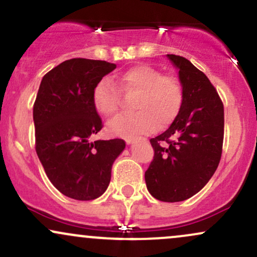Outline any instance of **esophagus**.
I'll return each instance as SVG.
<instances>
[{
    "instance_id": "34e87169",
    "label": "esophagus",
    "mask_w": 257,
    "mask_h": 257,
    "mask_svg": "<svg viewBox=\"0 0 257 257\" xmlns=\"http://www.w3.org/2000/svg\"><path fill=\"white\" fill-rule=\"evenodd\" d=\"M137 137H128V138H125V143L126 144H133L134 143L135 140H137Z\"/></svg>"
}]
</instances>
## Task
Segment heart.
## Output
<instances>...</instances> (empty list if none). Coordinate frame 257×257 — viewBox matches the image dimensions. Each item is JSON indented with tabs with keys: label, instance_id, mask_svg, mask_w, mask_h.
Here are the masks:
<instances>
[{
	"label": "heart",
	"instance_id": "b5f03b06",
	"mask_svg": "<svg viewBox=\"0 0 257 257\" xmlns=\"http://www.w3.org/2000/svg\"><path fill=\"white\" fill-rule=\"evenodd\" d=\"M133 100L134 113L122 114L108 122L112 135L131 137L151 133L170 125L181 111L184 88L176 77L163 75L150 65H137L118 76L114 82L104 78L94 88L91 102L98 113L112 117L119 111L123 95Z\"/></svg>",
	"mask_w": 257,
	"mask_h": 257
}]
</instances>
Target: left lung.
<instances>
[{
    "label": "left lung",
    "instance_id": "obj_1",
    "mask_svg": "<svg viewBox=\"0 0 257 257\" xmlns=\"http://www.w3.org/2000/svg\"><path fill=\"white\" fill-rule=\"evenodd\" d=\"M168 58L179 69L184 104L163 134L150 140L152 162L145 172L149 192L162 202H181L194 196L214 175L223 144V104L209 78L190 60Z\"/></svg>",
    "mask_w": 257,
    "mask_h": 257
}]
</instances>
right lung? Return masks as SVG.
Segmentation results:
<instances>
[{
  "mask_svg": "<svg viewBox=\"0 0 257 257\" xmlns=\"http://www.w3.org/2000/svg\"><path fill=\"white\" fill-rule=\"evenodd\" d=\"M116 69L104 60H65L43 76L34 104L35 149L54 187L76 200L101 196L122 139L91 141L102 120L91 102L95 85Z\"/></svg>",
  "mask_w": 257,
  "mask_h": 257,
  "instance_id": "add662e5",
  "label": "right lung"
}]
</instances>
